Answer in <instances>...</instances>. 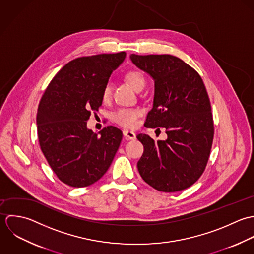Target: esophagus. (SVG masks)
<instances>
[{
	"mask_svg": "<svg viewBox=\"0 0 254 254\" xmlns=\"http://www.w3.org/2000/svg\"><path fill=\"white\" fill-rule=\"evenodd\" d=\"M123 134L126 137V139H135V137H136V135L133 131H130V130H127V129H125L123 131Z\"/></svg>",
	"mask_w": 254,
	"mask_h": 254,
	"instance_id": "1",
	"label": "esophagus"
}]
</instances>
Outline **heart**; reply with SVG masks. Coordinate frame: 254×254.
<instances>
[{"instance_id":"1","label":"heart","mask_w":254,"mask_h":254,"mask_svg":"<svg viewBox=\"0 0 254 254\" xmlns=\"http://www.w3.org/2000/svg\"><path fill=\"white\" fill-rule=\"evenodd\" d=\"M127 80L136 91L145 87V79L143 75L138 71H129L126 75ZM112 94V84L108 82L102 92V98L104 101L110 99ZM141 116V111L138 109H120L114 114V121L125 127H135L138 123V118Z\"/></svg>"}]
</instances>
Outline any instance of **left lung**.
<instances>
[{"mask_svg":"<svg viewBox=\"0 0 254 254\" xmlns=\"http://www.w3.org/2000/svg\"><path fill=\"white\" fill-rule=\"evenodd\" d=\"M131 62L154 80V99L144 126L165 127L166 140L136 137L144 152L137 163L141 178L155 190L176 192L202 175L214 136L210 100L202 78L172 55L131 54Z\"/></svg>","mask_w":254,"mask_h":254,"instance_id":"obj_1","label":"left lung"}]
</instances>
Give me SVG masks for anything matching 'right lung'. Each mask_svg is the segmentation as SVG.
Listing matches in <instances>:
<instances>
[{"instance_id":"add662e5","label":"right lung","mask_w":254,"mask_h":254,"mask_svg":"<svg viewBox=\"0 0 254 254\" xmlns=\"http://www.w3.org/2000/svg\"><path fill=\"white\" fill-rule=\"evenodd\" d=\"M126 53L74 59L54 76L39 103L36 123L41 150L60 181L88 187L109 169L123 138L113 127L99 134L87 127L91 111L102 105V92Z\"/></svg>"}]
</instances>
